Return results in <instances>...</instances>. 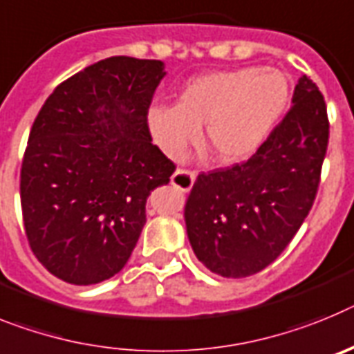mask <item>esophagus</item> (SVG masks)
I'll use <instances>...</instances> for the list:
<instances>
[{
    "mask_svg": "<svg viewBox=\"0 0 354 354\" xmlns=\"http://www.w3.org/2000/svg\"><path fill=\"white\" fill-rule=\"evenodd\" d=\"M196 178H198V173L196 171H187V169H178L176 173L171 176V185L180 189L181 192H189L194 185Z\"/></svg>",
    "mask_w": 354,
    "mask_h": 354,
    "instance_id": "1",
    "label": "esophagus"
}]
</instances>
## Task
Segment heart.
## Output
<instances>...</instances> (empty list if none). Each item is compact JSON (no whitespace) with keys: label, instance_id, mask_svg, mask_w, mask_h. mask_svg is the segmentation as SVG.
<instances>
[{"label":"heart","instance_id":"1","mask_svg":"<svg viewBox=\"0 0 354 354\" xmlns=\"http://www.w3.org/2000/svg\"><path fill=\"white\" fill-rule=\"evenodd\" d=\"M290 97L287 75L274 67L217 71L190 80L178 104L147 110L153 139L169 158H181L205 124L207 142L223 162L253 155L274 130Z\"/></svg>","mask_w":354,"mask_h":354}]
</instances>
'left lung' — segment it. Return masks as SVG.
I'll return each mask as SVG.
<instances>
[{"label":"left lung","mask_w":354,"mask_h":354,"mask_svg":"<svg viewBox=\"0 0 354 354\" xmlns=\"http://www.w3.org/2000/svg\"><path fill=\"white\" fill-rule=\"evenodd\" d=\"M292 106L242 164L201 173L185 205L187 235L203 266L245 278L290 244L317 196L330 121L324 96L306 75Z\"/></svg>","instance_id":"obj_1"}]
</instances>
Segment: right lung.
I'll use <instances>...</instances> for the list:
<instances>
[{
	"instance_id": "right-lung-1",
	"label": "right lung",
	"mask_w": 354,
	"mask_h": 354,
	"mask_svg": "<svg viewBox=\"0 0 354 354\" xmlns=\"http://www.w3.org/2000/svg\"><path fill=\"white\" fill-rule=\"evenodd\" d=\"M164 62L110 57L58 85L37 113L21 167L30 248L57 278L94 285L126 266L146 201L176 165L153 144L147 110Z\"/></svg>"
}]
</instances>
